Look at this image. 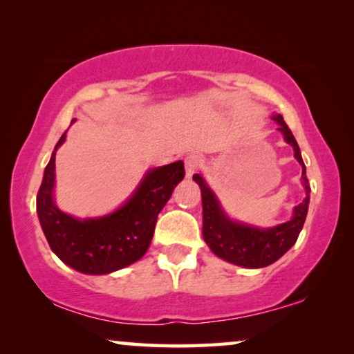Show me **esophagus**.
I'll return each mask as SVG.
<instances>
[{
	"label": "esophagus",
	"instance_id": "34e87169",
	"mask_svg": "<svg viewBox=\"0 0 354 354\" xmlns=\"http://www.w3.org/2000/svg\"><path fill=\"white\" fill-rule=\"evenodd\" d=\"M200 165V157L195 156V154H189L186 159H184V167H186V175L187 178H191L195 171H197V168Z\"/></svg>",
	"mask_w": 354,
	"mask_h": 354
}]
</instances>
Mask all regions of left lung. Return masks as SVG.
<instances>
[{
  "mask_svg": "<svg viewBox=\"0 0 354 354\" xmlns=\"http://www.w3.org/2000/svg\"><path fill=\"white\" fill-rule=\"evenodd\" d=\"M273 120L278 122V130L284 135L286 143L294 147V157L302 165V184L305 187V198L294 208V216L288 223L277 227L259 229L246 224L230 221L221 208L213 191L207 186L200 175H194V181L202 191L203 205V239L209 250L221 259L246 268L267 267L278 261L299 239L304 227L310 203V184L305 171V163L300 156L297 141L292 131L284 122L281 114H273Z\"/></svg>",
  "mask_w": 354,
  "mask_h": 354,
  "instance_id": "1",
  "label": "left lung"
}]
</instances>
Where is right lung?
I'll use <instances>...</instances> for the list:
<instances>
[{
	"label": "right lung",
	"instance_id": "obj_1",
	"mask_svg": "<svg viewBox=\"0 0 354 354\" xmlns=\"http://www.w3.org/2000/svg\"><path fill=\"white\" fill-rule=\"evenodd\" d=\"M65 138L66 131L55 145L36 197V211L50 250L66 266L87 275H104L141 259L151 245L157 216L186 175L184 163L178 160L149 170L124 207L103 218L81 221L57 208L52 194L55 152Z\"/></svg>",
	"mask_w": 354,
	"mask_h": 354
}]
</instances>
